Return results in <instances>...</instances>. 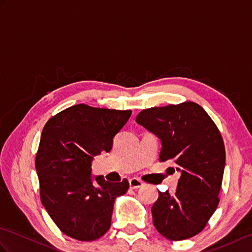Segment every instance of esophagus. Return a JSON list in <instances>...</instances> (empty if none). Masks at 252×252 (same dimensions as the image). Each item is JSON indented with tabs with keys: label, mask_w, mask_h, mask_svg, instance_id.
Wrapping results in <instances>:
<instances>
[{
	"label": "esophagus",
	"mask_w": 252,
	"mask_h": 252,
	"mask_svg": "<svg viewBox=\"0 0 252 252\" xmlns=\"http://www.w3.org/2000/svg\"><path fill=\"white\" fill-rule=\"evenodd\" d=\"M129 185H130V189H140V187H142L144 185V183L141 180H138L136 178H133L129 181Z\"/></svg>",
	"instance_id": "esophagus-1"
}]
</instances>
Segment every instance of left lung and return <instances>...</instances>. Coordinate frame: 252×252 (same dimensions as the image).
I'll return each mask as SVG.
<instances>
[{"instance_id":"left-lung-1","label":"left lung","mask_w":252,"mask_h":252,"mask_svg":"<svg viewBox=\"0 0 252 252\" xmlns=\"http://www.w3.org/2000/svg\"><path fill=\"white\" fill-rule=\"evenodd\" d=\"M136 122L161 141L159 160L180 171L173 195L159 191L152 208L157 231L170 240L200 233L219 205L225 147L216 123L192 101L144 109Z\"/></svg>"}]
</instances>
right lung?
I'll return each instance as SVG.
<instances>
[{"mask_svg": "<svg viewBox=\"0 0 252 252\" xmlns=\"http://www.w3.org/2000/svg\"><path fill=\"white\" fill-rule=\"evenodd\" d=\"M131 110L95 108L79 104L46 122L35 157L42 205L67 236L91 242L110 227L117 197L129 182L109 183L91 175L93 157L110 152L114 137Z\"/></svg>", "mask_w": 252, "mask_h": 252, "instance_id": "obj_1", "label": "right lung"}]
</instances>
